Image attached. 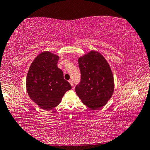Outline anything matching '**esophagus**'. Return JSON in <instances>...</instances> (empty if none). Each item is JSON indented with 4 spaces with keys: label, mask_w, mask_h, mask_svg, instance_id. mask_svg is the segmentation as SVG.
Segmentation results:
<instances>
[{
    "label": "esophagus",
    "mask_w": 150,
    "mask_h": 150,
    "mask_svg": "<svg viewBox=\"0 0 150 150\" xmlns=\"http://www.w3.org/2000/svg\"><path fill=\"white\" fill-rule=\"evenodd\" d=\"M69 83H70V84L71 85V86L72 87H73V86H74V83H73V81H72L71 80H69Z\"/></svg>",
    "instance_id": "obj_1"
}]
</instances>
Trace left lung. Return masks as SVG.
Listing matches in <instances>:
<instances>
[{"mask_svg":"<svg viewBox=\"0 0 150 150\" xmlns=\"http://www.w3.org/2000/svg\"><path fill=\"white\" fill-rule=\"evenodd\" d=\"M80 83L76 95L87 107L96 110L105 106L112 97L114 81L112 72L103 55L91 51L79 58Z\"/></svg>","mask_w":150,"mask_h":150,"instance_id":"1","label":"left lung"}]
</instances>
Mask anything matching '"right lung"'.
Instances as JSON below:
<instances>
[{
    "mask_svg": "<svg viewBox=\"0 0 150 150\" xmlns=\"http://www.w3.org/2000/svg\"><path fill=\"white\" fill-rule=\"evenodd\" d=\"M59 57L49 51L37 55L28 71V95L40 108L49 110L56 107L71 86L57 66Z\"/></svg>",
    "mask_w": 150,
    "mask_h": 150,
    "instance_id": "add662e5",
    "label": "right lung"
}]
</instances>
